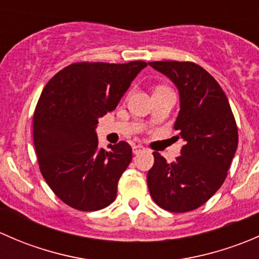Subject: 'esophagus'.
Returning <instances> with one entry per match:
<instances>
[{"instance_id": "obj_1", "label": "esophagus", "mask_w": 259, "mask_h": 259, "mask_svg": "<svg viewBox=\"0 0 259 259\" xmlns=\"http://www.w3.org/2000/svg\"><path fill=\"white\" fill-rule=\"evenodd\" d=\"M144 150H145V148L143 145H140V144L133 145V153H134V154H139V153H142V151H144Z\"/></svg>"}]
</instances>
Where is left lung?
Returning a JSON list of instances; mask_svg holds the SVG:
<instances>
[{
    "instance_id": "obj_1",
    "label": "left lung",
    "mask_w": 259,
    "mask_h": 259,
    "mask_svg": "<svg viewBox=\"0 0 259 259\" xmlns=\"http://www.w3.org/2000/svg\"><path fill=\"white\" fill-rule=\"evenodd\" d=\"M178 88L180 110L174 124L184 140L180 154L168 163L154 151L148 188L163 209L184 213L204 204L226 180L238 145V129L226 94L215 79L194 62L154 61Z\"/></svg>"
}]
</instances>
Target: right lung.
<instances>
[{
	"instance_id": "add662e5",
	"label": "right lung",
	"mask_w": 259,
	"mask_h": 259,
	"mask_svg": "<svg viewBox=\"0 0 259 259\" xmlns=\"http://www.w3.org/2000/svg\"><path fill=\"white\" fill-rule=\"evenodd\" d=\"M146 66L77 62L57 72L41 93L33 114V143L44 179L77 210L103 209L116 198L117 182L133 158L120 142L99 148V117L113 111Z\"/></svg>"
}]
</instances>
